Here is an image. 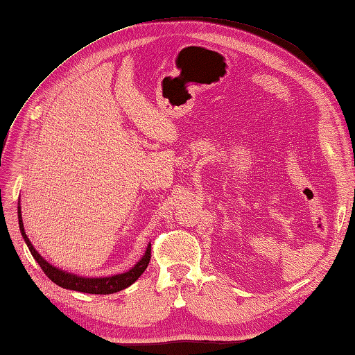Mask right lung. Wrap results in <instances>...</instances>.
Masks as SVG:
<instances>
[{
  "instance_id": "1",
  "label": "right lung",
  "mask_w": 355,
  "mask_h": 355,
  "mask_svg": "<svg viewBox=\"0 0 355 355\" xmlns=\"http://www.w3.org/2000/svg\"><path fill=\"white\" fill-rule=\"evenodd\" d=\"M18 221H19L21 235H22V238H24L30 253H32L36 262L40 263V267L42 268L45 276H47L50 281H53L56 285L62 286V288H67V290H74V291L89 293V294L117 293L120 290H125L126 286H130L131 284L137 281L143 271L146 270L148 263L150 261V244H149L146 248V253L143 254V258L137 263H135V266L130 271H125V273H122V275H116V276H110V277H82V276L67 273V271H62V270L50 266V263L35 250V247L32 245L28 236L26 235L19 206H18Z\"/></svg>"
}]
</instances>
